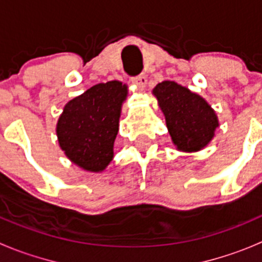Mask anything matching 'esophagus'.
Masks as SVG:
<instances>
[{
    "label": "esophagus",
    "instance_id": "34e87169",
    "mask_svg": "<svg viewBox=\"0 0 262 262\" xmlns=\"http://www.w3.org/2000/svg\"><path fill=\"white\" fill-rule=\"evenodd\" d=\"M132 81H133V83H136L141 90H143L147 84V77L144 75H139L137 76V77H133Z\"/></svg>",
    "mask_w": 262,
    "mask_h": 262
}]
</instances>
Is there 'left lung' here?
I'll return each instance as SVG.
<instances>
[{"label":"left lung","mask_w":262,"mask_h":262,"mask_svg":"<svg viewBox=\"0 0 262 262\" xmlns=\"http://www.w3.org/2000/svg\"><path fill=\"white\" fill-rule=\"evenodd\" d=\"M166 119L173 144L182 152L203 149L214 137L218 118L210 105L195 92L173 81H163L153 89Z\"/></svg>","instance_id":"8db88e82"}]
</instances>
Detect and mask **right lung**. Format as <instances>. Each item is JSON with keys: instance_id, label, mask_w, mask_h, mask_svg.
<instances>
[{"instance_id": "right-lung-1", "label": "right lung", "mask_w": 262, "mask_h": 262, "mask_svg": "<svg viewBox=\"0 0 262 262\" xmlns=\"http://www.w3.org/2000/svg\"><path fill=\"white\" fill-rule=\"evenodd\" d=\"M128 87L119 81L92 86L68 101L57 123L62 150L75 165L101 172L114 157L121 105Z\"/></svg>"}]
</instances>
